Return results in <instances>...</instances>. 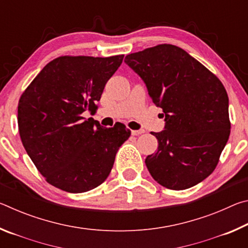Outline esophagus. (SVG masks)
<instances>
[{"label": "esophagus", "mask_w": 248, "mask_h": 248, "mask_svg": "<svg viewBox=\"0 0 248 248\" xmlns=\"http://www.w3.org/2000/svg\"><path fill=\"white\" fill-rule=\"evenodd\" d=\"M142 133H144V130H132L131 131L132 136H140Z\"/></svg>", "instance_id": "34e87169"}]
</instances>
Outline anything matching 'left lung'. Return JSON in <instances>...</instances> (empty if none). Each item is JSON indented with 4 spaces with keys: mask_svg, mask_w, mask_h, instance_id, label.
I'll return each mask as SVG.
<instances>
[{
    "mask_svg": "<svg viewBox=\"0 0 248 248\" xmlns=\"http://www.w3.org/2000/svg\"><path fill=\"white\" fill-rule=\"evenodd\" d=\"M124 62L143 79L165 116L153 132L157 152L145 165L163 187L183 190L212 173L229 140V97L223 84L182 48L158 45L128 54Z\"/></svg>",
    "mask_w": 248,
    "mask_h": 248,
    "instance_id": "left-lung-1",
    "label": "left lung"
}]
</instances>
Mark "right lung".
<instances>
[{
  "mask_svg": "<svg viewBox=\"0 0 248 248\" xmlns=\"http://www.w3.org/2000/svg\"><path fill=\"white\" fill-rule=\"evenodd\" d=\"M123 60L124 54L59 57L20 96L17 119L24 148L40 174L59 189L79 194L103 184L117 151L131 134L123 124L103 128L82 115L96 108Z\"/></svg>",
  "mask_w": 248,
  "mask_h": 248,
  "instance_id": "right-lung-1",
  "label": "right lung"
}]
</instances>
